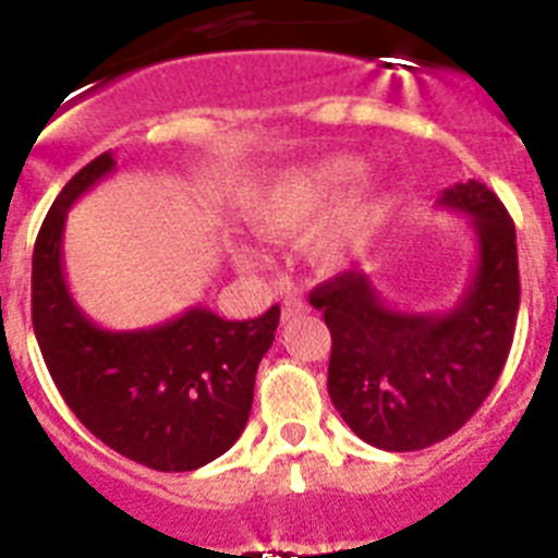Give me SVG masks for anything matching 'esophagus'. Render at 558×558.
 Returning <instances> with one entry per match:
<instances>
[{
    "instance_id": "34e87169",
    "label": "esophagus",
    "mask_w": 558,
    "mask_h": 558,
    "mask_svg": "<svg viewBox=\"0 0 558 558\" xmlns=\"http://www.w3.org/2000/svg\"><path fill=\"white\" fill-rule=\"evenodd\" d=\"M307 302H304L302 295H295V293H288L282 299V318L288 322V318H295V315H304L307 313Z\"/></svg>"
}]
</instances>
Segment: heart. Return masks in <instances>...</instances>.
Instances as JSON below:
<instances>
[{
	"mask_svg": "<svg viewBox=\"0 0 558 558\" xmlns=\"http://www.w3.org/2000/svg\"><path fill=\"white\" fill-rule=\"evenodd\" d=\"M363 175V165L352 156H335V159L315 161V165L293 167L282 172L268 190L251 206V223L259 234L274 240H290L299 236L322 218L324 211L335 204L340 192ZM372 211L368 206H352L343 211L332 226L315 240V256L324 265L340 263L347 251L366 234ZM240 263L254 265L256 256L251 251L240 254Z\"/></svg>",
	"mask_w": 558,
	"mask_h": 558,
	"instance_id": "1",
	"label": "heart"
}]
</instances>
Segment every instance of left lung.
<instances>
[{
    "label": "left lung",
    "instance_id": "obj_1",
    "mask_svg": "<svg viewBox=\"0 0 558 558\" xmlns=\"http://www.w3.org/2000/svg\"><path fill=\"white\" fill-rule=\"evenodd\" d=\"M441 204L470 211L481 251L475 282L452 313H393L357 270L310 290L332 335V405L363 441L388 452L425 450L461 430L495 388L514 340V220L481 181L452 186Z\"/></svg>",
    "mask_w": 558,
    "mask_h": 558
}]
</instances>
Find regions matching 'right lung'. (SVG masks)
Wrapping results in <instances>:
<instances>
[{
    "mask_svg": "<svg viewBox=\"0 0 558 558\" xmlns=\"http://www.w3.org/2000/svg\"><path fill=\"white\" fill-rule=\"evenodd\" d=\"M111 170V150L100 153L49 206L33 248V329L49 377L92 436L147 470H198L248 422L279 304L251 322L190 310L142 332H102L83 318L63 282L61 231L77 195Z\"/></svg>",
    "mask_w": 558,
    "mask_h": 558,
    "instance_id": "right-lung-1",
    "label": "right lung"
}]
</instances>
